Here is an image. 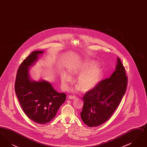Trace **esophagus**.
I'll return each instance as SVG.
<instances>
[{"instance_id":"obj_1","label":"esophagus","mask_w":147,"mask_h":147,"mask_svg":"<svg viewBox=\"0 0 147 147\" xmlns=\"http://www.w3.org/2000/svg\"><path fill=\"white\" fill-rule=\"evenodd\" d=\"M68 98H69V99H71V100H73V99H75V98H76V96L69 95V96H68Z\"/></svg>"}]
</instances>
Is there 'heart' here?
Wrapping results in <instances>:
<instances>
[{"mask_svg":"<svg viewBox=\"0 0 147 147\" xmlns=\"http://www.w3.org/2000/svg\"><path fill=\"white\" fill-rule=\"evenodd\" d=\"M68 71L72 76L77 77L76 84L84 92L90 91L95 88L100 84L103 77L102 69L96 66L95 62L89 59L71 66ZM70 75L66 72L62 74L61 83L64 90L68 89V84L73 80Z\"/></svg>","mask_w":147,"mask_h":147,"instance_id":"obj_1","label":"heart"}]
</instances>
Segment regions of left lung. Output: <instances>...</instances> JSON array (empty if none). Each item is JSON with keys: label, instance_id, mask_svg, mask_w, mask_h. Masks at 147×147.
<instances>
[{"label": "left lung", "instance_id": "left-lung-1", "mask_svg": "<svg viewBox=\"0 0 147 147\" xmlns=\"http://www.w3.org/2000/svg\"><path fill=\"white\" fill-rule=\"evenodd\" d=\"M127 83L125 68L118 57L116 69L111 77L84 94L80 113L84 123L90 127H97L110 119L126 92Z\"/></svg>", "mask_w": 147, "mask_h": 147}]
</instances>
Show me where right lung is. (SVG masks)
Segmentation results:
<instances>
[{"label":"right lung","mask_w":147,"mask_h":147,"mask_svg":"<svg viewBox=\"0 0 147 147\" xmlns=\"http://www.w3.org/2000/svg\"><path fill=\"white\" fill-rule=\"evenodd\" d=\"M42 51H35L21 63L17 71L15 91L21 107L29 119L44 125L50 122L66 99L64 93L56 91L45 80H32L28 67L34 64Z\"/></svg>","instance_id":"right-lung-1"}]
</instances>
